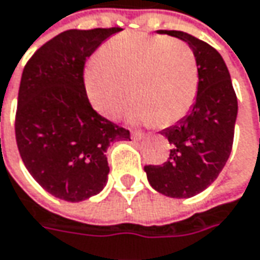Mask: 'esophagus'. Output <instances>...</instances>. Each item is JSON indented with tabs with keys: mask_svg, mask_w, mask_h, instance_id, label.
<instances>
[{
	"mask_svg": "<svg viewBox=\"0 0 260 260\" xmlns=\"http://www.w3.org/2000/svg\"><path fill=\"white\" fill-rule=\"evenodd\" d=\"M132 137H133L135 140H140V139L145 137V133H142V132H133V133H132Z\"/></svg>",
	"mask_w": 260,
	"mask_h": 260,
	"instance_id": "esophagus-1",
	"label": "esophagus"
}]
</instances>
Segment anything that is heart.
Returning <instances> with one entry per match:
<instances>
[{"instance_id": "b5f03b06", "label": "heart", "mask_w": 260, "mask_h": 260, "mask_svg": "<svg viewBox=\"0 0 260 260\" xmlns=\"http://www.w3.org/2000/svg\"><path fill=\"white\" fill-rule=\"evenodd\" d=\"M86 92L93 108L107 118L123 114L128 87L135 98L128 118L136 123L170 125L191 108L199 73L194 52L164 35L127 32L102 46L89 64Z\"/></svg>"}]
</instances>
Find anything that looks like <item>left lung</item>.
Here are the masks:
<instances>
[{"label": "left lung", "instance_id": "8db88e82", "mask_svg": "<svg viewBox=\"0 0 260 260\" xmlns=\"http://www.w3.org/2000/svg\"><path fill=\"white\" fill-rule=\"evenodd\" d=\"M193 49L199 83L193 108L161 135L168 139L170 158L162 165H145L150 186L170 198H191L209 187L233 149L237 96L227 66L206 42L180 30H159Z\"/></svg>", "mask_w": 260, "mask_h": 260}]
</instances>
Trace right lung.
<instances>
[{
	"mask_svg": "<svg viewBox=\"0 0 260 260\" xmlns=\"http://www.w3.org/2000/svg\"><path fill=\"white\" fill-rule=\"evenodd\" d=\"M121 27L70 29L41 46L26 62L16 111V142L27 171L52 196L86 201L107 184V149L130 132L92 108L86 59Z\"/></svg>",
	"mask_w": 260,
	"mask_h": 260,
	"instance_id": "obj_1",
	"label": "right lung"
}]
</instances>
